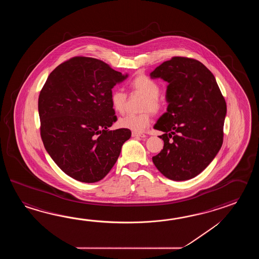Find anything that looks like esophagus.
<instances>
[{
  "instance_id": "obj_1",
  "label": "esophagus",
  "mask_w": 259,
  "mask_h": 259,
  "mask_svg": "<svg viewBox=\"0 0 259 259\" xmlns=\"http://www.w3.org/2000/svg\"><path fill=\"white\" fill-rule=\"evenodd\" d=\"M132 137H145V135L143 133H141V132H132Z\"/></svg>"
}]
</instances>
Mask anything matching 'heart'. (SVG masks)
Here are the masks:
<instances>
[{
	"label": "heart",
	"mask_w": 259,
	"mask_h": 259,
	"mask_svg": "<svg viewBox=\"0 0 259 259\" xmlns=\"http://www.w3.org/2000/svg\"><path fill=\"white\" fill-rule=\"evenodd\" d=\"M130 87L134 93L142 94L144 96L142 110L145 111L138 115H127L123 116L119 121V127L127 128L134 132H141L149 127L152 115L149 112H153L154 114H160L163 110V103L159 99L160 87L158 82H156L151 77L146 75H138L133 77L130 81ZM111 104L114 110L117 113H123L126 109L127 105V96L121 90H114L111 93Z\"/></svg>",
	"instance_id": "heart-1"
}]
</instances>
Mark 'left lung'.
Masks as SVG:
<instances>
[{
  "label": "left lung",
  "instance_id": "1",
  "mask_svg": "<svg viewBox=\"0 0 259 259\" xmlns=\"http://www.w3.org/2000/svg\"><path fill=\"white\" fill-rule=\"evenodd\" d=\"M169 83L167 112L154 128L164 147L153 157L156 168L172 181L197 176L215 158L223 143L225 99L214 75L198 60L174 56L150 74Z\"/></svg>",
  "mask_w": 259,
  "mask_h": 259
}]
</instances>
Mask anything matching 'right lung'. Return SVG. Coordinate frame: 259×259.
I'll return each mask as SVG.
<instances>
[{"label": "right lung", "mask_w": 259, "mask_h": 259, "mask_svg": "<svg viewBox=\"0 0 259 259\" xmlns=\"http://www.w3.org/2000/svg\"><path fill=\"white\" fill-rule=\"evenodd\" d=\"M103 61L75 56L52 72L39 93L40 137L52 159L78 182H99L116 164L127 128L109 131L116 121L112 89L124 80Z\"/></svg>", "instance_id": "obj_1"}]
</instances>
